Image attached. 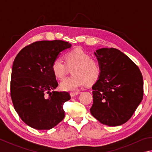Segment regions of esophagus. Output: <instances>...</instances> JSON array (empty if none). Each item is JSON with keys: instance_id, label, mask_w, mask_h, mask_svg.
<instances>
[{"instance_id": "1", "label": "esophagus", "mask_w": 152, "mask_h": 152, "mask_svg": "<svg viewBox=\"0 0 152 152\" xmlns=\"http://www.w3.org/2000/svg\"><path fill=\"white\" fill-rule=\"evenodd\" d=\"M79 94V92H71L70 93V96L71 97H74V96H76V95Z\"/></svg>"}]
</instances>
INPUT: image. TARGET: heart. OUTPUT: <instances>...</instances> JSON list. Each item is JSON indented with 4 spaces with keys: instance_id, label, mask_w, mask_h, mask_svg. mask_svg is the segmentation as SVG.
<instances>
[{
    "instance_id": "b5f03b06",
    "label": "heart",
    "mask_w": 152,
    "mask_h": 152,
    "mask_svg": "<svg viewBox=\"0 0 152 152\" xmlns=\"http://www.w3.org/2000/svg\"><path fill=\"white\" fill-rule=\"evenodd\" d=\"M65 58L66 61L61 57L56 58L51 65L53 75L58 79H62L69 68H73V76L61 82L60 88L63 91H76L86 83L91 85L99 79L101 74L99 62L81 48L68 51Z\"/></svg>"
}]
</instances>
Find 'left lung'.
Here are the masks:
<instances>
[{
    "label": "left lung",
    "mask_w": 152,
    "mask_h": 152,
    "mask_svg": "<svg viewBox=\"0 0 152 152\" xmlns=\"http://www.w3.org/2000/svg\"><path fill=\"white\" fill-rule=\"evenodd\" d=\"M94 54L101 74L92 88L91 114L110 127L124 124L142 101V74L138 66L117 49L101 48Z\"/></svg>",
    "instance_id": "1"
}]
</instances>
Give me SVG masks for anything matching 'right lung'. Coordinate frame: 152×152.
I'll return each mask as SVG.
<instances>
[{
  "instance_id": "add662e5",
  "label": "right lung",
  "mask_w": 152,
  "mask_h": 152,
  "mask_svg": "<svg viewBox=\"0 0 152 152\" xmlns=\"http://www.w3.org/2000/svg\"><path fill=\"white\" fill-rule=\"evenodd\" d=\"M71 46L61 40L39 41L25 46L15 58L11 97L19 116L30 127L50 129L65 117L63 105L70 99V95L68 92L53 91L58 83L51 65L61 51Z\"/></svg>"
}]
</instances>
